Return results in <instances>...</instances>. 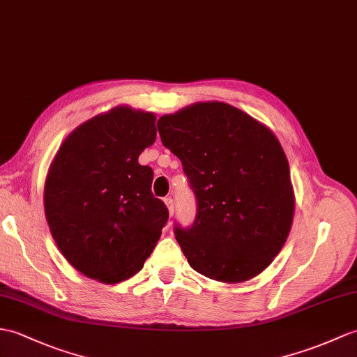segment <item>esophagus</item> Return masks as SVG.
<instances>
[{
    "mask_svg": "<svg viewBox=\"0 0 357 357\" xmlns=\"http://www.w3.org/2000/svg\"><path fill=\"white\" fill-rule=\"evenodd\" d=\"M164 202H165V205H167L169 214H170V216H173V213H175V204H173V199L172 197H165Z\"/></svg>",
    "mask_w": 357,
    "mask_h": 357,
    "instance_id": "34e87169",
    "label": "esophagus"
}]
</instances>
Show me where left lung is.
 <instances>
[{"instance_id": "obj_1", "label": "left lung", "mask_w": 357, "mask_h": 357, "mask_svg": "<svg viewBox=\"0 0 357 357\" xmlns=\"http://www.w3.org/2000/svg\"><path fill=\"white\" fill-rule=\"evenodd\" d=\"M158 132L196 196L193 225H175L190 266L223 283L259 275L286 243L295 210L289 162L277 137L222 102L162 115Z\"/></svg>"}]
</instances>
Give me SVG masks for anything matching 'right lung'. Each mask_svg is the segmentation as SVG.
<instances>
[{
    "label": "right lung",
    "instance_id": "1",
    "mask_svg": "<svg viewBox=\"0 0 357 357\" xmlns=\"http://www.w3.org/2000/svg\"><path fill=\"white\" fill-rule=\"evenodd\" d=\"M155 114L117 106L82 123L50 165L44 208L74 269L106 284L143 268L169 219L152 193L153 170L138 162L156 139Z\"/></svg>",
    "mask_w": 357,
    "mask_h": 357
}]
</instances>
